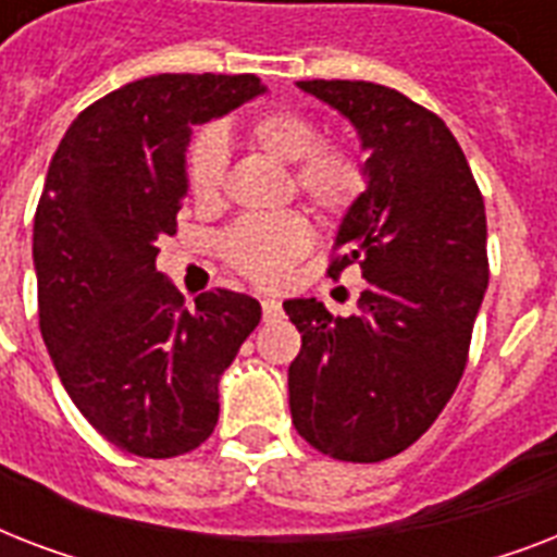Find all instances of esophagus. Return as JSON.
Returning a JSON list of instances; mask_svg holds the SVG:
<instances>
[{"label": "esophagus", "mask_w": 557, "mask_h": 557, "mask_svg": "<svg viewBox=\"0 0 557 557\" xmlns=\"http://www.w3.org/2000/svg\"><path fill=\"white\" fill-rule=\"evenodd\" d=\"M280 314V300H274V297H262V318L265 321H274Z\"/></svg>", "instance_id": "1"}]
</instances>
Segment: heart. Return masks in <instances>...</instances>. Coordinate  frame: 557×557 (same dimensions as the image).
<instances>
[{
  "mask_svg": "<svg viewBox=\"0 0 557 557\" xmlns=\"http://www.w3.org/2000/svg\"><path fill=\"white\" fill-rule=\"evenodd\" d=\"M248 141L265 159L292 164V187L330 222L358 208L370 170L358 147L323 141L321 126L297 109H271L248 124ZM227 182V141L219 126H205L190 147L187 185L199 205H216ZM312 245V225L288 210L280 216H245L222 236V253L243 277L274 286Z\"/></svg>",
  "mask_w": 557,
  "mask_h": 557,
  "instance_id": "heart-1",
  "label": "heart"
}]
</instances>
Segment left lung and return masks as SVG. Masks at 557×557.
I'll list each match as a JSON object with an SVG mask.
<instances>
[{
    "mask_svg": "<svg viewBox=\"0 0 557 557\" xmlns=\"http://www.w3.org/2000/svg\"><path fill=\"white\" fill-rule=\"evenodd\" d=\"M347 115L370 152V187L344 216L330 274L358 265L349 318L286 300L304 338L288 407L312 448L381 462L410 448L454 396L488 286L485 205L466 152L436 112L367 81H300Z\"/></svg>",
    "mask_w": 557,
    "mask_h": 557,
    "instance_id": "obj_1",
    "label": "left lung"
}]
</instances>
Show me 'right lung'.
<instances>
[{
	"label": "right lung",
	"instance_id": "right-lung-1",
	"mask_svg": "<svg viewBox=\"0 0 557 557\" xmlns=\"http://www.w3.org/2000/svg\"><path fill=\"white\" fill-rule=\"evenodd\" d=\"M265 91L257 74H152L95 100L57 147L34 216L39 332L65 393L126 454L182 457L219 419V375L260 323L231 288L185 297L159 269L193 126Z\"/></svg>",
	"mask_w": 557,
	"mask_h": 557
}]
</instances>
